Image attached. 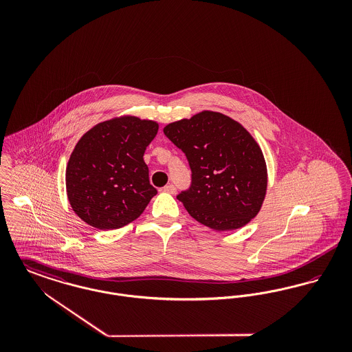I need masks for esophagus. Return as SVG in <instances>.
Listing matches in <instances>:
<instances>
[{
	"label": "esophagus",
	"mask_w": 352,
	"mask_h": 352,
	"mask_svg": "<svg viewBox=\"0 0 352 352\" xmlns=\"http://www.w3.org/2000/svg\"><path fill=\"white\" fill-rule=\"evenodd\" d=\"M164 191L168 194H175L177 192V187L174 184H168L164 187Z\"/></svg>",
	"instance_id": "esophagus-1"
}]
</instances>
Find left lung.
Masks as SVG:
<instances>
[{
    "label": "left lung",
    "instance_id": "obj_1",
    "mask_svg": "<svg viewBox=\"0 0 352 352\" xmlns=\"http://www.w3.org/2000/svg\"><path fill=\"white\" fill-rule=\"evenodd\" d=\"M164 133L188 160L191 186L177 198L192 218L215 231H232L258 214L268 187L267 164L240 122L201 111L168 124Z\"/></svg>",
    "mask_w": 352,
    "mask_h": 352
}]
</instances>
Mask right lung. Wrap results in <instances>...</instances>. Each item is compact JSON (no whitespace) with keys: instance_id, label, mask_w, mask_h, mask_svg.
<instances>
[{"instance_id":"add662e5","label":"right lung","mask_w":352,"mask_h":352,"mask_svg":"<svg viewBox=\"0 0 352 352\" xmlns=\"http://www.w3.org/2000/svg\"><path fill=\"white\" fill-rule=\"evenodd\" d=\"M157 132L153 120L120 116L83 134L66 168L68 201L79 218L107 231L121 228L144 212L157 194L144 161Z\"/></svg>"}]
</instances>
